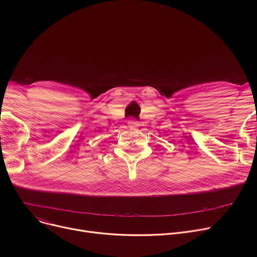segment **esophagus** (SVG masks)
<instances>
[{
    "mask_svg": "<svg viewBox=\"0 0 257 257\" xmlns=\"http://www.w3.org/2000/svg\"><path fill=\"white\" fill-rule=\"evenodd\" d=\"M139 126H140L139 121L136 120V119H130V120L128 121V127H129L130 129H136V128H138Z\"/></svg>",
    "mask_w": 257,
    "mask_h": 257,
    "instance_id": "esophagus-1",
    "label": "esophagus"
}]
</instances>
